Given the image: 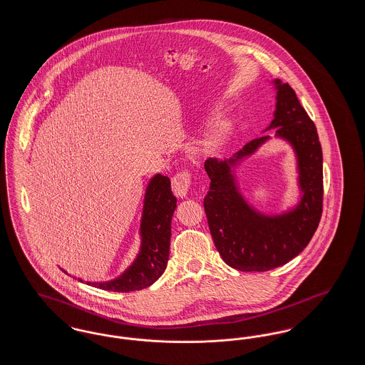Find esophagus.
Returning <instances> with one entry per match:
<instances>
[{
  "label": "esophagus",
  "instance_id": "1",
  "mask_svg": "<svg viewBox=\"0 0 365 365\" xmlns=\"http://www.w3.org/2000/svg\"><path fill=\"white\" fill-rule=\"evenodd\" d=\"M191 176L189 171H180L173 178V191L176 197H186L187 191L190 189Z\"/></svg>",
  "mask_w": 365,
  "mask_h": 365
}]
</instances>
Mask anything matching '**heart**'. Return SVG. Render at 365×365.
Returning a JSON list of instances; mask_svg holds the SVG:
<instances>
[{"label":"heart","instance_id":"heart-1","mask_svg":"<svg viewBox=\"0 0 365 365\" xmlns=\"http://www.w3.org/2000/svg\"><path fill=\"white\" fill-rule=\"evenodd\" d=\"M228 123L217 122L212 130L209 131L207 138L204 139L202 142V148L205 152H216L226 140L227 135H228Z\"/></svg>","mask_w":365,"mask_h":365}]
</instances>
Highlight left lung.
<instances>
[{
	"label": "left lung",
	"mask_w": 365,
	"mask_h": 365,
	"mask_svg": "<svg viewBox=\"0 0 365 365\" xmlns=\"http://www.w3.org/2000/svg\"><path fill=\"white\" fill-rule=\"evenodd\" d=\"M277 109L269 127L287 140L297 156L302 191L294 209L268 216L250 207L238 190L232 167L253 155L269 135L246 143L231 158H208L210 179L204 208L215 246L227 265L238 271H269L298 256L312 240L323 212V153L314 123L289 83L274 81Z\"/></svg>",
	"instance_id": "8db88e82"
}]
</instances>
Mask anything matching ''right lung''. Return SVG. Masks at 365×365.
Here are the masks:
<instances>
[{
	"label": "right lung",
	"mask_w": 365,
	"mask_h": 365,
	"mask_svg": "<svg viewBox=\"0 0 365 365\" xmlns=\"http://www.w3.org/2000/svg\"><path fill=\"white\" fill-rule=\"evenodd\" d=\"M175 208L176 197L171 190L170 178L155 175L145 192L140 219L142 242L137 259L119 278L101 283L86 282L87 284L118 293L142 290L153 284L167 268Z\"/></svg>",
	"instance_id": "obj_1"
}]
</instances>
